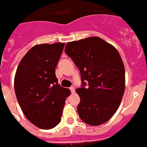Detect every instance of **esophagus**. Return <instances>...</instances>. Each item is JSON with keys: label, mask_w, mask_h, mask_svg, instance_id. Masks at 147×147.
Wrapping results in <instances>:
<instances>
[{"label": "esophagus", "mask_w": 147, "mask_h": 147, "mask_svg": "<svg viewBox=\"0 0 147 147\" xmlns=\"http://www.w3.org/2000/svg\"><path fill=\"white\" fill-rule=\"evenodd\" d=\"M70 91H71V94H74V93L75 92V88H74V87H73V86H71V87H70Z\"/></svg>", "instance_id": "1"}]
</instances>
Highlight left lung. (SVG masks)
Masks as SVG:
<instances>
[{
  "label": "left lung",
  "instance_id": "8db88e82",
  "mask_svg": "<svg viewBox=\"0 0 147 147\" xmlns=\"http://www.w3.org/2000/svg\"><path fill=\"white\" fill-rule=\"evenodd\" d=\"M65 53L81 74L77 112L91 126L107 122L118 109L125 90V69L114 46L99 37L68 42Z\"/></svg>",
  "mask_w": 147,
  "mask_h": 147
}]
</instances>
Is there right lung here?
Returning a JSON list of instances; mask_svg holds the SVG:
<instances>
[{
    "label": "right lung",
    "mask_w": 147,
    "mask_h": 147,
    "mask_svg": "<svg viewBox=\"0 0 147 147\" xmlns=\"http://www.w3.org/2000/svg\"><path fill=\"white\" fill-rule=\"evenodd\" d=\"M65 43L35 45L21 60L14 86L18 102L27 120L42 129L61 121L70 90L61 87L55 74Z\"/></svg>",
    "instance_id": "right-lung-1"
}]
</instances>
